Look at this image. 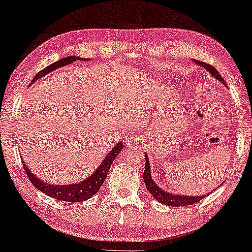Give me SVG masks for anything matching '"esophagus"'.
<instances>
[{"mask_svg": "<svg viewBox=\"0 0 252 252\" xmlns=\"http://www.w3.org/2000/svg\"><path fill=\"white\" fill-rule=\"evenodd\" d=\"M140 138H142V136H140L138 131H131V133L125 136V142L127 145H134L139 143Z\"/></svg>", "mask_w": 252, "mask_h": 252, "instance_id": "obj_1", "label": "esophagus"}]
</instances>
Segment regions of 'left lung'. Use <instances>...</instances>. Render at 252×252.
<instances>
[{"label":"left lung","mask_w":252,"mask_h":252,"mask_svg":"<svg viewBox=\"0 0 252 252\" xmlns=\"http://www.w3.org/2000/svg\"><path fill=\"white\" fill-rule=\"evenodd\" d=\"M191 62H193V63L197 64L198 66H200V67H204L207 70V72H208L211 75V76H213L216 79V81L221 82L222 85L227 87V84L224 83L223 78L220 76L218 70L216 69L214 66H211L209 64H206V63H202V62H200V61L192 60V59H191ZM145 159H146V160H145V170H144V174H143L145 185H146L147 190L152 193L153 197L155 198V199L158 202H160V204H162V205L170 206V207L189 206V205L195 204V202L200 201L201 199H204L205 197H207L208 195H210L211 192H213V191H210V192L206 193V195H202V196H184V195H178V193L169 192L168 190H166V189L160 188L159 186H158L156 182H154L153 176H152L151 164H149V158H148V155H147L146 152H145ZM221 185H219L217 188H219L220 186H221ZM217 188H216V189H217ZM216 189H214V191L216 190Z\"/></svg>","instance_id":"8db88e82"}]
</instances>
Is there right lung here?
Here are the masks:
<instances>
[{"instance_id":"obj_1","label":"right lung","mask_w":252,"mask_h":252,"mask_svg":"<svg viewBox=\"0 0 252 252\" xmlns=\"http://www.w3.org/2000/svg\"><path fill=\"white\" fill-rule=\"evenodd\" d=\"M76 61L87 62L91 60L82 59V57H78L75 55L66 56L64 59L56 61L53 64L48 65L47 67L43 68L41 72H38L36 75H35L31 84H34L35 82L38 81L39 78L44 77L45 75L50 74L51 72H54V70H56L57 68H61L63 67V66L72 64L73 62H76ZM123 149H124V145L121 140V142H118L116 145H115L112 151L105 156L104 160L100 162V165H98V167L95 169L94 173H92L88 177H86V179L82 180V182L68 184V185L51 184L41 179L36 174H34L33 171H31L28 165L25 164L23 158L22 157L21 158H22V164H23L25 173L28 175L29 179L32 182L34 187L37 188L39 191L62 201L79 202V201H85L87 199H90V198H92L94 195H96L97 191L99 190L100 186L105 182L106 177H107L108 170L110 168V166H112L113 161L115 160V158L118 156V154L121 153Z\"/></svg>"}]
</instances>
